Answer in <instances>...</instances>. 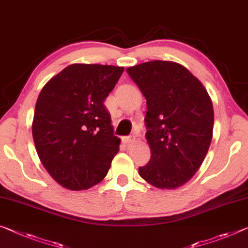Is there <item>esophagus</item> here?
<instances>
[{
  "label": "esophagus",
  "instance_id": "34e87169",
  "mask_svg": "<svg viewBox=\"0 0 248 248\" xmlns=\"http://www.w3.org/2000/svg\"><path fill=\"white\" fill-rule=\"evenodd\" d=\"M124 143L125 144H131L133 142H135V136L134 135H131V136H126L124 137Z\"/></svg>",
  "mask_w": 248,
  "mask_h": 248
}]
</instances>
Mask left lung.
Masks as SVG:
<instances>
[{
  "label": "left lung",
  "mask_w": 248,
  "mask_h": 248,
  "mask_svg": "<svg viewBox=\"0 0 248 248\" xmlns=\"http://www.w3.org/2000/svg\"><path fill=\"white\" fill-rule=\"evenodd\" d=\"M127 73L146 98L151 159L139 169L155 187L174 189L199 170L211 145L214 109L203 84L181 64L152 61Z\"/></svg>",
  "instance_id": "left-lung-1"
}]
</instances>
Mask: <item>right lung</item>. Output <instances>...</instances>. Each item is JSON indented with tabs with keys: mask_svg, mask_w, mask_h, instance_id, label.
Returning <instances> with one entry per match:
<instances>
[{
	"mask_svg": "<svg viewBox=\"0 0 248 248\" xmlns=\"http://www.w3.org/2000/svg\"><path fill=\"white\" fill-rule=\"evenodd\" d=\"M124 68L72 64L49 79L37 97L33 140L43 166L68 189H86L106 176L121 140L104 101Z\"/></svg>",
	"mask_w": 248,
	"mask_h": 248,
	"instance_id": "obj_1",
	"label": "right lung"
}]
</instances>
